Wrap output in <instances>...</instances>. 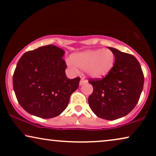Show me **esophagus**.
Returning <instances> with one entry per match:
<instances>
[{
    "label": "esophagus",
    "mask_w": 156,
    "mask_h": 156,
    "mask_svg": "<svg viewBox=\"0 0 156 156\" xmlns=\"http://www.w3.org/2000/svg\"><path fill=\"white\" fill-rule=\"evenodd\" d=\"M87 83V80H85L84 77H81L80 79V85H82L83 84H84V83Z\"/></svg>",
    "instance_id": "esophagus-1"
}]
</instances>
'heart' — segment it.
I'll return each instance as SVG.
<instances>
[{
  "instance_id": "heart-1",
  "label": "heart",
  "mask_w": 156,
  "mask_h": 156,
  "mask_svg": "<svg viewBox=\"0 0 156 156\" xmlns=\"http://www.w3.org/2000/svg\"><path fill=\"white\" fill-rule=\"evenodd\" d=\"M115 61V56L112 51L109 49H99L74 54L71 59L66 61V63L74 71H77L78 67L82 70H86L90 77L100 78L106 76L111 71Z\"/></svg>"
}]
</instances>
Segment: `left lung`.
<instances>
[{"label":"left lung","mask_w":156,"mask_h":156,"mask_svg":"<svg viewBox=\"0 0 156 156\" xmlns=\"http://www.w3.org/2000/svg\"><path fill=\"white\" fill-rule=\"evenodd\" d=\"M115 56L111 71L103 78H90L93 92L88 98L92 111L98 117L115 120L133 110L143 90L144 76L134 56L109 47Z\"/></svg>","instance_id":"1"}]
</instances>
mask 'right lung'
Here are the masks:
<instances>
[{
  "instance_id": "obj_1",
  "label": "right lung",
  "mask_w": 156,
  "mask_h": 156,
  "mask_svg": "<svg viewBox=\"0 0 156 156\" xmlns=\"http://www.w3.org/2000/svg\"><path fill=\"white\" fill-rule=\"evenodd\" d=\"M64 54L50 44L26 52L20 58L13 74V89L19 104L28 113L49 119L67 107L80 78L66 77Z\"/></svg>"
}]
</instances>
